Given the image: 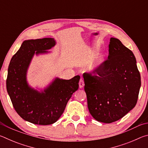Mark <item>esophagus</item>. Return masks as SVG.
<instances>
[{"instance_id": "esophagus-1", "label": "esophagus", "mask_w": 148, "mask_h": 148, "mask_svg": "<svg viewBox=\"0 0 148 148\" xmlns=\"http://www.w3.org/2000/svg\"><path fill=\"white\" fill-rule=\"evenodd\" d=\"M84 86V82L82 79H80L79 82V87L80 89H82Z\"/></svg>"}]
</instances>
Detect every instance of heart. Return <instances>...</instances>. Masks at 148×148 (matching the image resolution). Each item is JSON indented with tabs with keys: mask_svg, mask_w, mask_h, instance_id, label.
<instances>
[{
	"mask_svg": "<svg viewBox=\"0 0 148 148\" xmlns=\"http://www.w3.org/2000/svg\"><path fill=\"white\" fill-rule=\"evenodd\" d=\"M93 53V52H91V54ZM104 61V56L101 52H97L96 54L92 57L91 62H89L87 67V70L91 72H96L99 71L103 64Z\"/></svg>",
	"mask_w": 148,
	"mask_h": 148,
	"instance_id": "b5f03b06",
	"label": "heart"
}]
</instances>
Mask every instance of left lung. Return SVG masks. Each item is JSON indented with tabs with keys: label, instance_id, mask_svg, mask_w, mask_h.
<instances>
[{
	"label": "left lung",
	"instance_id": "left-lung-1",
	"mask_svg": "<svg viewBox=\"0 0 148 148\" xmlns=\"http://www.w3.org/2000/svg\"><path fill=\"white\" fill-rule=\"evenodd\" d=\"M108 51V59L96 72L98 76L84 74L89 111L105 123L117 121L134 108L141 86L132 51L116 38H110Z\"/></svg>",
	"mask_w": 148,
	"mask_h": 148
}]
</instances>
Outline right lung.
<instances>
[{
	"instance_id": "right-lung-1",
	"label": "right lung",
	"mask_w": 148,
	"mask_h": 148,
	"mask_svg": "<svg viewBox=\"0 0 148 148\" xmlns=\"http://www.w3.org/2000/svg\"><path fill=\"white\" fill-rule=\"evenodd\" d=\"M56 45L52 38L25 40L8 66L6 89L13 106L21 118L33 124L56 123L79 87V76L70 79L56 77L44 89H34L27 82V71L34 55L51 53L48 50Z\"/></svg>"
}]
</instances>
